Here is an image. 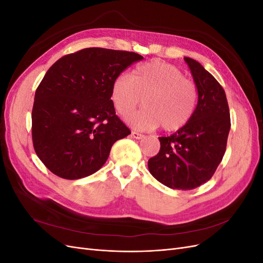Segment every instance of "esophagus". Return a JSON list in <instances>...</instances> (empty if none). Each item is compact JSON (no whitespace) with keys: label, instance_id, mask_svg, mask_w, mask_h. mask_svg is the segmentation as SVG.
<instances>
[{"label":"esophagus","instance_id":"esophagus-1","mask_svg":"<svg viewBox=\"0 0 263 263\" xmlns=\"http://www.w3.org/2000/svg\"><path fill=\"white\" fill-rule=\"evenodd\" d=\"M132 136H133L134 138H136V139L144 138V135L140 134V133H137V132H132Z\"/></svg>","mask_w":263,"mask_h":263}]
</instances>
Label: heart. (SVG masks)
Returning a JSON list of instances; mask_svg holds the SVG:
<instances>
[{
  "label": "heart",
  "instance_id": "obj_1",
  "mask_svg": "<svg viewBox=\"0 0 263 263\" xmlns=\"http://www.w3.org/2000/svg\"><path fill=\"white\" fill-rule=\"evenodd\" d=\"M110 99L122 116L133 113L142 99L145 107L128 117L134 128L149 130L161 125L165 132H176L193 117L198 91L176 66L150 61L135 67L129 77L117 76L110 87Z\"/></svg>",
  "mask_w": 263,
  "mask_h": 263
}]
</instances>
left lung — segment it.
<instances>
[{"mask_svg":"<svg viewBox=\"0 0 263 263\" xmlns=\"http://www.w3.org/2000/svg\"><path fill=\"white\" fill-rule=\"evenodd\" d=\"M198 91L191 121L169 137L148 160L153 177L174 190H193L208 182L225 155L230 114L222 86L200 62L185 57Z\"/></svg>","mask_w":263,"mask_h":263,"instance_id":"1","label":"left lung"}]
</instances>
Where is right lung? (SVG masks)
Masks as SVG:
<instances>
[{"label":"right lung","instance_id":"add662e5","mask_svg":"<svg viewBox=\"0 0 263 263\" xmlns=\"http://www.w3.org/2000/svg\"><path fill=\"white\" fill-rule=\"evenodd\" d=\"M144 59L125 50L84 48L47 71L31 110L38 158L53 174L77 180L102 168L114 142L130 134L110 100L114 79Z\"/></svg>","mask_w":263,"mask_h":263}]
</instances>
